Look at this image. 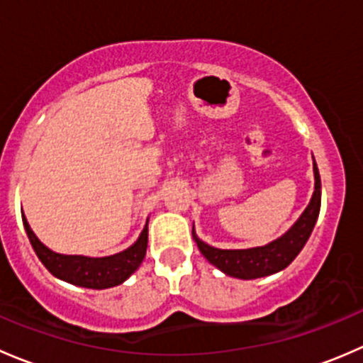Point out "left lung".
<instances>
[{"mask_svg":"<svg viewBox=\"0 0 363 363\" xmlns=\"http://www.w3.org/2000/svg\"><path fill=\"white\" fill-rule=\"evenodd\" d=\"M314 193L306 211L302 212L296 223L279 239L272 240L267 246L251 247V250H218L196 237L193 228V239L205 258L218 267L226 276L239 277V279H256L276 274L286 269L296 258L302 247L306 246L307 239L313 233L314 225L318 221L321 207V181L318 172L316 161H314Z\"/></svg>","mask_w":363,"mask_h":363,"instance_id":"8db88e82","label":"left lung"}]
</instances>
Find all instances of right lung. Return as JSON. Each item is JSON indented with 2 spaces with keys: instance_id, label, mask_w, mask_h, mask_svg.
Instances as JSON below:
<instances>
[{
  "instance_id": "right-lung-1",
  "label": "right lung",
  "mask_w": 363,
  "mask_h": 363,
  "mask_svg": "<svg viewBox=\"0 0 363 363\" xmlns=\"http://www.w3.org/2000/svg\"><path fill=\"white\" fill-rule=\"evenodd\" d=\"M23 223L29 242H31L40 262L45 265V269L57 279H63L69 284H75V286L91 288V290H105V288L117 286V284L124 283L140 267L145 251H147V223H145L140 237L133 246L117 252V255L104 256V258L54 252L45 244L40 242L31 226L28 225V219L24 214Z\"/></svg>"
}]
</instances>
